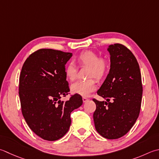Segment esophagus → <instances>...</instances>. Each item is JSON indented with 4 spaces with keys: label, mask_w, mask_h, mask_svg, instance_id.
<instances>
[{
    "label": "esophagus",
    "mask_w": 159,
    "mask_h": 159,
    "mask_svg": "<svg viewBox=\"0 0 159 159\" xmlns=\"http://www.w3.org/2000/svg\"><path fill=\"white\" fill-rule=\"evenodd\" d=\"M88 100H89V99L88 98L83 97V102H86L87 101H88Z\"/></svg>",
    "instance_id": "esophagus-1"
}]
</instances>
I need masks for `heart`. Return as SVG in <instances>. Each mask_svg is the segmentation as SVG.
I'll return each mask as SVG.
<instances>
[{
	"label": "heart",
	"mask_w": 159,
	"mask_h": 159,
	"mask_svg": "<svg viewBox=\"0 0 159 159\" xmlns=\"http://www.w3.org/2000/svg\"><path fill=\"white\" fill-rule=\"evenodd\" d=\"M77 61L80 65L89 67L88 76L101 79L107 69V63L103 58H99L98 54L92 51H85L78 56ZM65 73L67 79H75L77 74L76 65L74 62H70L65 68ZM71 91L74 94L83 96H88L96 89L95 80L90 79L85 80H79L73 83L70 87Z\"/></svg>",
	"instance_id": "heart-1"
}]
</instances>
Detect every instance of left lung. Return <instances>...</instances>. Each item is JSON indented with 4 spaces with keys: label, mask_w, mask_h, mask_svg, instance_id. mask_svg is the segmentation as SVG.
Here are the masks:
<instances>
[{
    "label": "left lung",
    "mask_w": 159,
    "mask_h": 159,
    "mask_svg": "<svg viewBox=\"0 0 159 159\" xmlns=\"http://www.w3.org/2000/svg\"><path fill=\"white\" fill-rule=\"evenodd\" d=\"M107 51L110 69L97 92L106 101L93 99L96 105L93 118L99 134L116 139L126 134L138 119L143 87L139 65L132 52L119 43L110 45Z\"/></svg>",
    "instance_id": "obj_1"
}]
</instances>
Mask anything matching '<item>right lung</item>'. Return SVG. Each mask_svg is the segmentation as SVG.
I'll list each match as a JSON object with an SVG mask.
<instances>
[{
  "instance_id": "1",
  "label": "right lung",
  "mask_w": 159,
  "mask_h": 159,
  "mask_svg": "<svg viewBox=\"0 0 159 159\" xmlns=\"http://www.w3.org/2000/svg\"><path fill=\"white\" fill-rule=\"evenodd\" d=\"M70 52L41 49L31 54L22 67L19 97L22 113L28 126L44 140L54 141L66 134L70 113L83 104L80 95L61 101L70 92L65 73Z\"/></svg>"
}]
</instances>
